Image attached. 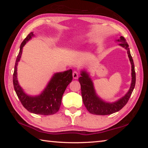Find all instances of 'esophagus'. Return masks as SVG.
<instances>
[{
  "label": "esophagus",
  "mask_w": 148,
  "mask_h": 148,
  "mask_svg": "<svg viewBox=\"0 0 148 148\" xmlns=\"http://www.w3.org/2000/svg\"><path fill=\"white\" fill-rule=\"evenodd\" d=\"M72 76H73L74 79H77L79 76V72L77 71H74L73 74H72Z\"/></svg>",
  "instance_id": "esophagus-1"
}]
</instances>
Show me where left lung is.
<instances>
[{
	"label": "left lung",
	"mask_w": 148,
	"mask_h": 148,
	"mask_svg": "<svg viewBox=\"0 0 148 148\" xmlns=\"http://www.w3.org/2000/svg\"><path fill=\"white\" fill-rule=\"evenodd\" d=\"M117 41L120 42L119 46L127 49L130 62L131 63L132 82L129 91L122 98L114 102H106L97 96L94 89V86L89 74L86 71H82L81 77H79V82L81 85L82 97L85 106L89 113L95 115H110L119 111L128 102L136 84V73L134 71L133 59L130 52L129 45L123 36H120Z\"/></svg>",
	"instance_id": "left-lung-1"
}]
</instances>
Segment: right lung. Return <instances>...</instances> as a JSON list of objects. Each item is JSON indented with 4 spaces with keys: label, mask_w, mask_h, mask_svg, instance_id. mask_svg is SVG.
<instances>
[{
    "label": "right lung",
    "mask_w": 148,
    "mask_h": 148,
    "mask_svg": "<svg viewBox=\"0 0 148 148\" xmlns=\"http://www.w3.org/2000/svg\"><path fill=\"white\" fill-rule=\"evenodd\" d=\"M33 36V32H31L27 35L20 46L13 74L14 87L20 102L29 112L45 116L53 115L59 111L61 104L62 95L66 87L72 82V71L70 69L69 71L55 74L45 89L38 96H29L27 95L20 87L17 81V66L21 59L23 46Z\"/></svg>",
    "instance_id": "obj_1"
}]
</instances>
